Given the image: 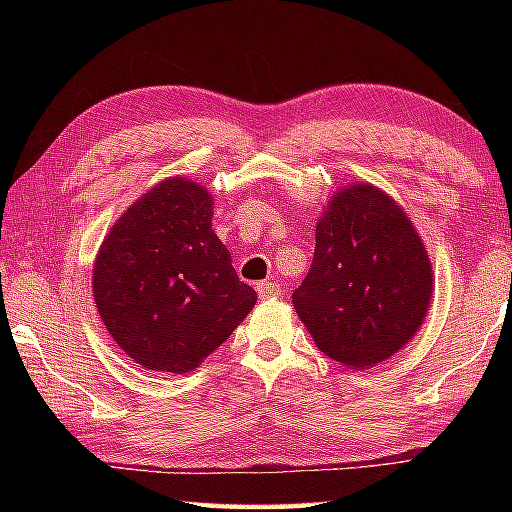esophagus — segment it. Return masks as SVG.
<instances>
[{"label":"esophagus","mask_w":512,"mask_h":512,"mask_svg":"<svg viewBox=\"0 0 512 512\" xmlns=\"http://www.w3.org/2000/svg\"><path fill=\"white\" fill-rule=\"evenodd\" d=\"M257 293H259V298H262V300H268V298L280 296L282 289H280V284H275V282H259Z\"/></svg>","instance_id":"34e87169"}]
</instances>
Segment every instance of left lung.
I'll list each match as a JSON object with an SVG mask.
<instances>
[{
  "label": "left lung",
  "instance_id": "8db88e82",
  "mask_svg": "<svg viewBox=\"0 0 512 512\" xmlns=\"http://www.w3.org/2000/svg\"><path fill=\"white\" fill-rule=\"evenodd\" d=\"M431 298L429 253L395 198L370 183L332 192L291 296L318 350L350 370L377 366L413 339Z\"/></svg>",
  "mask_w": 512,
  "mask_h": 512
}]
</instances>
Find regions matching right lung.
Listing matches in <instances>:
<instances>
[{"label": "right lung", "mask_w": 512, "mask_h": 512, "mask_svg": "<svg viewBox=\"0 0 512 512\" xmlns=\"http://www.w3.org/2000/svg\"><path fill=\"white\" fill-rule=\"evenodd\" d=\"M212 210L210 189L171 176L119 216L94 259L103 325L146 370H196L255 307V289L212 230Z\"/></svg>", "instance_id": "obj_1"}]
</instances>
